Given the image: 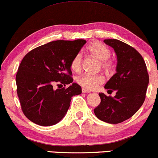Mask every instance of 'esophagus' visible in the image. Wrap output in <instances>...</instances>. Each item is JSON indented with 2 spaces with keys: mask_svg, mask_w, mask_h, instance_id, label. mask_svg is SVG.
Instances as JSON below:
<instances>
[{
  "mask_svg": "<svg viewBox=\"0 0 158 158\" xmlns=\"http://www.w3.org/2000/svg\"><path fill=\"white\" fill-rule=\"evenodd\" d=\"M82 92H83V93H89L90 91H89V90L83 88V89H82Z\"/></svg>",
  "mask_w": 158,
  "mask_h": 158,
  "instance_id": "34e87169",
  "label": "esophagus"
}]
</instances>
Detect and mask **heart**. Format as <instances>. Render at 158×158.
<instances>
[{
    "label": "heart",
    "mask_w": 158,
    "mask_h": 158,
    "mask_svg": "<svg viewBox=\"0 0 158 158\" xmlns=\"http://www.w3.org/2000/svg\"><path fill=\"white\" fill-rule=\"evenodd\" d=\"M87 52L89 55L100 60V65L102 69L106 73H110L114 69V63L109 58L111 55L110 49L104 44L98 41L92 42L87 46ZM83 58L81 53L76 54L70 63V67L72 71L75 72H81L82 69ZM104 81L103 76L100 75H84L77 78V83L83 88L87 90H93L98 86L102 84Z\"/></svg>",
    "instance_id": "obj_1"
}]
</instances>
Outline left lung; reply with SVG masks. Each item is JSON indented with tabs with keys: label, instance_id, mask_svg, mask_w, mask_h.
Instances as JSON below:
<instances>
[{
	"label": "left lung",
	"instance_id": "obj_1",
	"mask_svg": "<svg viewBox=\"0 0 158 158\" xmlns=\"http://www.w3.org/2000/svg\"><path fill=\"white\" fill-rule=\"evenodd\" d=\"M118 59L116 73L106 83L108 91H116L114 97L99 93L101 103L94 109L98 119L120 123L132 117L141 107L149 84V74L143 58L136 49L117 39H106Z\"/></svg>",
	"mask_w": 158,
	"mask_h": 158
}]
</instances>
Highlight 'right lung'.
Listing matches in <instances>:
<instances>
[{
    "label": "right lung",
    "instance_id": "right-lung-1",
    "mask_svg": "<svg viewBox=\"0 0 158 158\" xmlns=\"http://www.w3.org/2000/svg\"><path fill=\"white\" fill-rule=\"evenodd\" d=\"M86 43L83 39L55 40L24 56L16 75L17 93L23 114L31 122L44 127L57 123L72 96L81 94V87L72 83L70 63ZM55 84L64 87L55 89Z\"/></svg>",
    "mask_w": 158,
    "mask_h": 158
}]
</instances>
